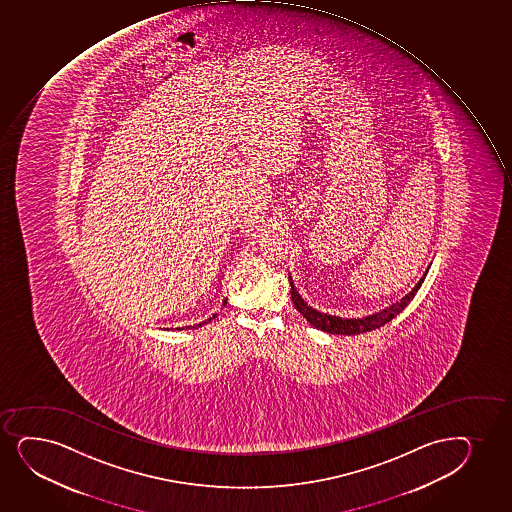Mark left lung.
<instances>
[{"mask_svg":"<svg viewBox=\"0 0 512 512\" xmlns=\"http://www.w3.org/2000/svg\"><path fill=\"white\" fill-rule=\"evenodd\" d=\"M429 268L423 273V277L420 278V282L412 288L410 294H406L403 299L394 302L391 306L382 309V311L374 312L371 316H365V318H338V316H331V314H324V312L316 311L311 306H307L306 300L300 297L297 288H295L292 278L290 280V295H292V302H294L295 309L314 326V328L331 333V335H360V333H367L372 329L381 328L384 324L389 323L391 319L396 318L403 309H405L410 300L415 297L418 292V288L422 287L423 280L427 277Z\"/></svg>","mask_w":512,"mask_h":512,"instance_id":"8db88e82","label":"left lung"}]
</instances>
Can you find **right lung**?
<instances>
[{
  "label": "right lung",
  "instance_id": "add662e5",
  "mask_svg": "<svg viewBox=\"0 0 512 512\" xmlns=\"http://www.w3.org/2000/svg\"><path fill=\"white\" fill-rule=\"evenodd\" d=\"M225 304H227V300H224V306H225ZM212 319H215V314H213V318L205 319V321H201V323L194 324V326H183V328H177V329H196V328H201V326H205V324L210 323V321H212Z\"/></svg>",
  "mask_w": 512,
  "mask_h": 512
}]
</instances>
